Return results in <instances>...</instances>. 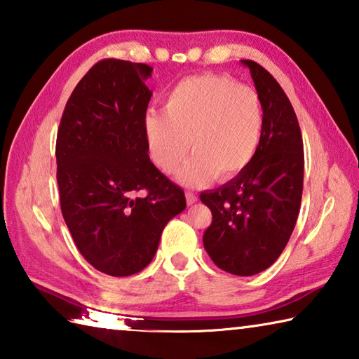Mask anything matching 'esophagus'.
I'll return each mask as SVG.
<instances>
[{
    "label": "esophagus",
    "instance_id": "1",
    "mask_svg": "<svg viewBox=\"0 0 359 359\" xmlns=\"http://www.w3.org/2000/svg\"><path fill=\"white\" fill-rule=\"evenodd\" d=\"M185 198H187V204H188V205H193L194 202L198 201V196H196V194L191 193V191H187V193H185Z\"/></svg>",
    "mask_w": 359,
    "mask_h": 359
}]
</instances>
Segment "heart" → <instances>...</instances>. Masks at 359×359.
I'll list each match as a JSON object with an SVG mask.
<instances>
[{
  "instance_id": "obj_1",
  "label": "heart",
  "mask_w": 359,
  "mask_h": 359,
  "mask_svg": "<svg viewBox=\"0 0 359 359\" xmlns=\"http://www.w3.org/2000/svg\"><path fill=\"white\" fill-rule=\"evenodd\" d=\"M165 113H147L142 132L154 165L182 184L198 187L231 180L251 165L262 138L264 108L259 94L227 75L202 74L180 80L169 90Z\"/></svg>"
}]
</instances>
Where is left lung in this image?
<instances>
[{
    "instance_id": "left-lung-1",
    "label": "left lung",
    "mask_w": 359,
    "mask_h": 359,
    "mask_svg": "<svg viewBox=\"0 0 359 359\" xmlns=\"http://www.w3.org/2000/svg\"><path fill=\"white\" fill-rule=\"evenodd\" d=\"M242 62L262 102V138L242 174L199 198L212 212L204 232L208 256L221 270L251 276L275 264L292 236L302 204L304 154L289 97L260 64Z\"/></svg>"
}]
</instances>
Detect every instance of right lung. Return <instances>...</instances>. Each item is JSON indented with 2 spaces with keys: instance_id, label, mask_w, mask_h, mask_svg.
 <instances>
[{
  "instance_id": "obj_1",
  "label": "right lung",
  "mask_w": 359,
  "mask_h": 359,
  "mask_svg": "<svg viewBox=\"0 0 359 359\" xmlns=\"http://www.w3.org/2000/svg\"><path fill=\"white\" fill-rule=\"evenodd\" d=\"M147 64L103 60L69 97L56 138L64 221L88 262L109 276L151 264L184 190L149 158L142 132L152 93Z\"/></svg>"
}]
</instances>
